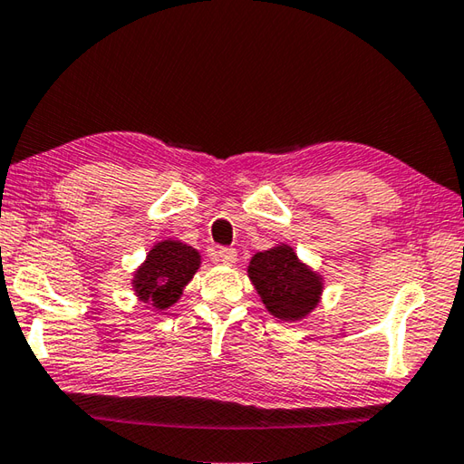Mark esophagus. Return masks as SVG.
<instances>
[{
  "label": "esophagus",
  "instance_id": "34e87169",
  "mask_svg": "<svg viewBox=\"0 0 464 464\" xmlns=\"http://www.w3.org/2000/svg\"><path fill=\"white\" fill-rule=\"evenodd\" d=\"M215 259L221 261V264H225V266H233L235 261H237V251H235L233 247H218L215 251Z\"/></svg>",
  "mask_w": 464,
  "mask_h": 464
}]
</instances>
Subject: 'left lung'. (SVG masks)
<instances>
[{"label":"left lung","instance_id":"8db88e82","mask_svg":"<svg viewBox=\"0 0 464 464\" xmlns=\"http://www.w3.org/2000/svg\"><path fill=\"white\" fill-rule=\"evenodd\" d=\"M247 276L269 314L284 323H300L320 304L324 277L298 257L288 243L257 251Z\"/></svg>","mask_w":464,"mask_h":464}]
</instances>
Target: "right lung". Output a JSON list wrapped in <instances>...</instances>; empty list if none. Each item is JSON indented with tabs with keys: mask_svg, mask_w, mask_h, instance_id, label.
I'll return each mask as SVG.
<instances>
[{
	"mask_svg": "<svg viewBox=\"0 0 464 464\" xmlns=\"http://www.w3.org/2000/svg\"><path fill=\"white\" fill-rule=\"evenodd\" d=\"M200 267V251L179 239H164L151 246L144 264L131 276L133 294L158 313L180 300L192 276Z\"/></svg>",
	"mask_w": 464,
	"mask_h": 464,
	"instance_id": "obj_1",
	"label": "right lung"
}]
</instances>
